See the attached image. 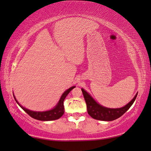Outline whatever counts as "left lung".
I'll use <instances>...</instances> for the list:
<instances>
[{"mask_svg":"<svg viewBox=\"0 0 151 151\" xmlns=\"http://www.w3.org/2000/svg\"><path fill=\"white\" fill-rule=\"evenodd\" d=\"M81 90L86 104L88 114L92 118L104 121H114L121 117L132 106L137 96V93L132 100L123 107L119 109H110L98 104L87 92L85 91L83 88H82Z\"/></svg>","mask_w":151,"mask_h":151,"instance_id":"obj_1","label":"left lung"}]
</instances>
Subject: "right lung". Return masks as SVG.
<instances>
[{"label": "right lung", "instance_id": "1", "mask_svg": "<svg viewBox=\"0 0 151 151\" xmlns=\"http://www.w3.org/2000/svg\"><path fill=\"white\" fill-rule=\"evenodd\" d=\"M75 87V86H72V87L67 89L65 92H64V93L62 94V96H61L58 104L55 106V108L50 110V111H44V112L30 111V110L24 108V107L20 105V104L19 103V102L17 101V99H15L14 96V98L17 103H18V104H19V105L21 107V108L23 109L29 116H31L32 118L37 120H39V121H54V120H57L60 118V117L63 115L64 112H65V111H64V109L65 108H64L63 102L65 101L66 96L68 95V94Z\"/></svg>", "mask_w": 151, "mask_h": 151}]
</instances>
